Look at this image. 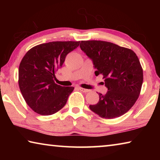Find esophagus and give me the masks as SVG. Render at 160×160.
<instances>
[{
  "label": "esophagus",
  "mask_w": 160,
  "mask_h": 160,
  "mask_svg": "<svg viewBox=\"0 0 160 160\" xmlns=\"http://www.w3.org/2000/svg\"><path fill=\"white\" fill-rule=\"evenodd\" d=\"M79 90L80 91H82V92H90V90H88V89H85V88H79Z\"/></svg>",
  "instance_id": "1"
}]
</instances>
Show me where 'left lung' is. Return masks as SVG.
Returning a JSON list of instances; mask_svg holds the SVG:
<instances>
[{
	"label": "left lung",
	"instance_id": "8db88e82",
	"mask_svg": "<svg viewBox=\"0 0 160 160\" xmlns=\"http://www.w3.org/2000/svg\"><path fill=\"white\" fill-rule=\"evenodd\" d=\"M80 48L93 61L96 76L102 75L106 94L99 93L97 104L90 109L103 118L123 115L138 98L143 81L142 68L133 51L104 41H82Z\"/></svg>",
	"mask_w": 160,
	"mask_h": 160
}]
</instances>
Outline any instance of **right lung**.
<instances>
[{"label":"right lung","mask_w":160,"mask_h":160,"mask_svg":"<svg viewBox=\"0 0 160 160\" xmlns=\"http://www.w3.org/2000/svg\"><path fill=\"white\" fill-rule=\"evenodd\" d=\"M80 42H51L30 48L19 66L18 84L24 99L37 113L48 116L61 110L74 90L54 82L67 54Z\"/></svg>","instance_id":"right-lung-1"}]
</instances>
